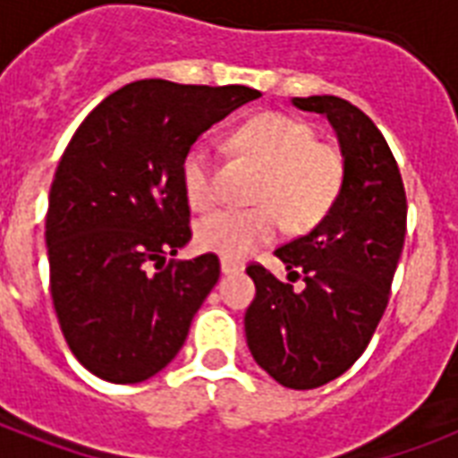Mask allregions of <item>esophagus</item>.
I'll list each match as a JSON object with an SVG mask.
<instances>
[{
    "label": "esophagus",
    "mask_w": 458,
    "mask_h": 458,
    "mask_svg": "<svg viewBox=\"0 0 458 458\" xmlns=\"http://www.w3.org/2000/svg\"><path fill=\"white\" fill-rule=\"evenodd\" d=\"M221 271L225 273V276H233V273L242 271V264H237L233 259H221Z\"/></svg>",
    "instance_id": "esophagus-1"
}]
</instances>
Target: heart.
Here are the masks:
<instances>
[{
  "mask_svg": "<svg viewBox=\"0 0 458 458\" xmlns=\"http://www.w3.org/2000/svg\"><path fill=\"white\" fill-rule=\"evenodd\" d=\"M233 147L261 165L254 187L259 207L221 208L204 216L197 225V244L223 259H244L264 247L283 228L306 230L333 208L344 185L347 164L337 147L316 142V131L301 118L268 111L244 121L230 138ZM180 180L190 207H214V158L207 147L187 149L180 164Z\"/></svg>",
  "mask_w": 458,
  "mask_h": 458,
  "instance_id": "heart-1",
  "label": "heart"
}]
</instances>
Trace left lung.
Masks as SVG:
<instances>
[{
  "mask_svg": "<svg viewBox=\"0 0 458 458\" xmlns=\"http://www.w3.org/2000/svg\"><path fill=\"white\" fill-rule=\"evenodd\" d=\"M301 111L327 116L347 164L344 185L326 218L276 250L297 293L261 264L247 273L257 297L244 313L254 361L290 390L340 377L369 347L397 271L406 235V192L399 165L361 109L340 97H294Z\"/></svg>",
  "mask_w": 458,
  "mask_h": 458,
  "instance_id": "1",
  "label": "left lung"
}]
</instances>
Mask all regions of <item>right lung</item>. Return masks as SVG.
I'll return each instance as SVG.
<instances>
[{
	"label": "right lung",
	"instance_id": "add662e5",
	"mask_svg": "<svg viewBox=\"0 0 458 458\" xmlns=\"http://www.w3.org/2000/svg\"><path fill=\"white\" fill-rule=\"evenodd\" d=\"M259 97L138 81L97 104L68 142L47 208L49 287L68 349L97 377L142 383L185 344L221 261L165 264L192 240L180 164L201 132Z\"/></svg>",
	"mask_w": 458,
	"mask_h": 458
}]
</instances>
